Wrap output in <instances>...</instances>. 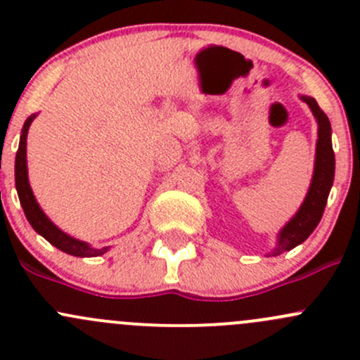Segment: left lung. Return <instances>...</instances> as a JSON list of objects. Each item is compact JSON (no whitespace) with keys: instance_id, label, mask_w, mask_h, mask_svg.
I'll return each mask as SVG.
<instances>
[{"instance_id":"left-lung-1","label":"left lung","mask_w":360,"mask_h":360,"mask_svg":"<svg viewBox=\"0 0 360 360\" xmlns=\"http://www.w3.org/2000/svg\"><path fill=\"white\" fill-rule=\"evenodd\" d=\"M303 103L308 104L315 122H317V144H315V162L314 174H311L310 186H308L307 197L296 214L281 228L277 233V242L271 248L266 256H278L282 252H288L303 244L311 231L321 223L322 214H324L326 203H328L329 191L335 181V151H333V130L329 118L326 112L319 108L317 101L310 96H300Z\"/></svg>"}]
</instances>
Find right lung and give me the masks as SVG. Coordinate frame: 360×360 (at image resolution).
Masks as SVG:
<instances>
[{"instance_id": "right-lung-1", "label": "right lung", "mask_w": 360, "mask_h": 360, "mask_svg": "<svg viewBox=\"0 0 360 360\" xmlns=\"http://www.w3.org/2000/svg\"><path fill=\"white\" fill-rule=\"evenodd\" d=\"M36 118V115H31L25 120L22 132H20V143L19 150L15 155V188L17 195H19L20 205H22L25 217H27L29 224L34 228V231L38 235H41L45 240H49L53 248H57L63 252L71 254L76 257H97L103 256L104 252H108L110 248L96 249L92 248L86 242L78 240V238L71 237L66 231L60 230L56 223H52L49 216L43 212V209L39 207L38 200H36L34 193L31 190V184H29L27 177V132L29 127H31L32 120Z\"/></svg>"}]
</instances>
